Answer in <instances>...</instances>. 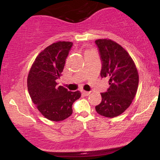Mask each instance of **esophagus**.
Returning <instances> with one entry per match:
<instances>
[{"label": "esophagus", "mask_w": 160, "mask_h": 160, "mask_svg": "<svg viewBox=\"0 0 160 160\" xmlns=\"http://www.w3.org/2000/svg\"><path fill=\"white\" fill-rule=\"evenodd\" d=\"M91 92H87V91H82V95H89V94H90Z\"/></svg>", "instance_id": "obj_1"}]
</instances>
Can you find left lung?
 <instances>
[{"label": "left lung", "mask_w": 160, "mask_h": 160, "mask_svg": "<svg viewBox=\"0 0 160 160\" xmlns=\"http://www.w3.org/2000/svg\"><path fill=\"white\" fill-rule=\"evenodd\" d=\"M102 62L101 77L109 79L110 87L101 93L102 102L95 106L98 114L113 117L129 107L135 97L139 76L135 62L122 46L110 39L95 40Z\"/></svg>", "instance_id": "8db88e82"}]
</instances>
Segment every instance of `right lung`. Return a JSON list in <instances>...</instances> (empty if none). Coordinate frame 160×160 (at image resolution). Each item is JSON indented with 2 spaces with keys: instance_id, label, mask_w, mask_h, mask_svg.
<instances>
[{
  "instance_id": "right-lung-1",
  "label": "right lung",
  "mask_w": 160,
  "mask_h": 160,
  "mask_svg": "<svg viewBox=\"0 0 160 160\" xmlns=\"http://www.w3.org/2000/svg\"><path fill=\"white\" fill-rule=\"evenodd\" d=\"M72 45L69 41L49 45L36 57L28 75V90L33 103L43 117L54 122L72 114V104L81 96L80 91H68L56 82Z\"/></svg>"
}]
</instances>
